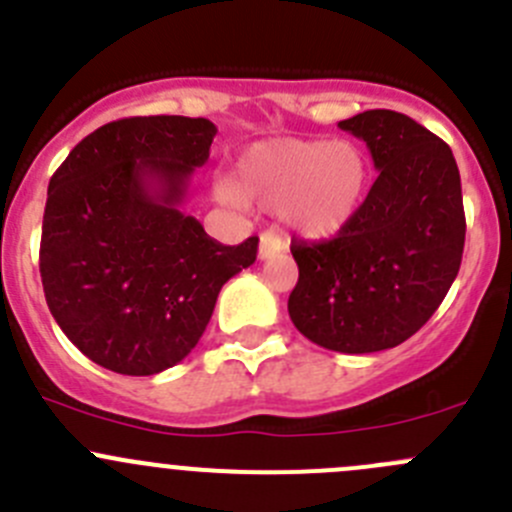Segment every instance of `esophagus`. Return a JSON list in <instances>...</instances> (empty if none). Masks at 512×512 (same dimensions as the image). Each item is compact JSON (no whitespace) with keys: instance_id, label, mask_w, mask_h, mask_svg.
I'll return each mask as SVG.
<instances>
[{"instance_id":"esophagus-1","label":"esophagus","mask_w":512,"mask_h":512,"mask_svg":"<svg viewBox=\"0 0 512 512\" xmlns=\"http://www.w3.org/2000/svg\"><path fill=\"white\" fill-rule=\"evenodd\" d=\"M281 251H283V241L278 239L276 234H271V231L261 234V244H258V258H261V261L278 256Z\"/></svg>"}]
</instances>
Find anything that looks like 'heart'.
I'll return each instance as SVG.
<instances>
[{"instance_id": "b5f03b06", "label": "heart", "mask_w": 512, "mask_h": 512, "mask_svg": "<svg viewBox=\"0 0 512 512\" xmlns=\"http://www.w3.org/2000/svg\"><path fill=\"white\" fill-rule=\"evenodd\" d=\"M368 159L351 141L271 139L241 154L236 181L221 179L216 196L229 206L276 209L293 234L311 241L341 236L361 211Z\"/></svg>"}]
</instances>
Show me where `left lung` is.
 Instances as JSON below:
<instances>
[{
    "label": "left lung",
    "instance_id": "obj_1",
    "mask_svg": "<svg viewBox=\"0 0 512 512\" xmlns=\"http://www.w3.org/2000/svg\"><path fill=\"white\" fill-rule=\"evenodd\" d=\"M378 169L356 219L336 239L293 241V326L316 346L376 353L401 346L443 303L463 258L458 164L411 116L371 109L338 121Z\"/></svg>",
    "mask_w": 512,
    "mask_h": 512
}]
</instances>
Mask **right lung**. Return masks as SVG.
<instances>
[{
	"label": "right lung",
	"mask_w": 512,
	"mask_h": 512,
	"mask_svg": "<svg viewBox=\"0 0 512 512\" xmlns=\"http://www.w3.org/2000/svg\"><path fill=\"white\" fill-rule=\"evenodd\" d=\"M214 136L209 119L189 116L111 121L49 181L44 296L69 341L101 368L154 376L184 361L221 286L256 261V236L224 246L179 209Z\"/></svg>",
	"instance_id": "right-lung-1"
}]
</instances>
